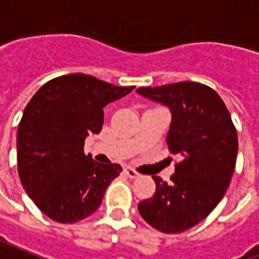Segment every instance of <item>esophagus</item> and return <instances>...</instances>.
<instances>
[{
	"instance_id": "obj_1",
	"label": "esophagus",
	"mask_w": 259,
	"mask_h": 259,
	"mask_svg": "<svg viewBox=\"0 0 259 259\" xmlns=\"http://www.w3.org/2000/svg\"><path fill=\"white\" fill-rule=\"evenodd\" d=\"M123 172H125L126 177H129L130 179H136V178L140 177V174H138L136 169L132 168V167H126V168L123 169Z\"/></svg>"
}]
</instances>
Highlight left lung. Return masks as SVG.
<instances>
[{"mask_svg": "<svg viewBox=\"0 0 259 259\" xmlns=\"http://www.w3.org/2000/svg\"><path fill=\"white\" fill-rule=\"evenodd\" d=\"M137 92L168 106L167 145L182 156L168 183L152 177L155 194L138 204V212L155 230L179 234L209 216L226 194L236 165L238 134L223 99L205 84L181 81Z\"/></svg>", "mask_w": 259, "mask_h": 259, "instance_id": "left-lung-1", "label": "left lung"}]
</instances>
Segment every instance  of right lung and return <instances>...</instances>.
I'll return each mask as SVG.
<instances>
[{"label":"right lung","instance_id":"right-lung-1","mask_svg":"<svg viewBox=\"0 0 259 259\" xmlns=\"http://www.w3.org/2000/svg\"><path fill=\"white\" fill-rule=\"evenodd\" d=\"M134 87H116L74 73L55 77L25 106L17 129V171L21 185L47 217L73 224L99 208L122 168L84 153L87 136L98 134L103 107Z\"/></svg>","mask_w":259,"mask_h":259}]
</instances>
